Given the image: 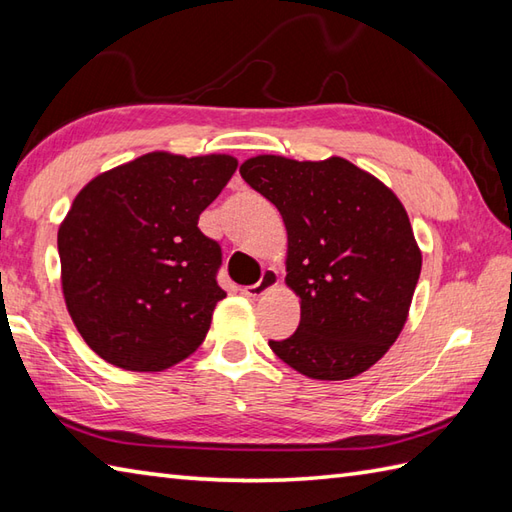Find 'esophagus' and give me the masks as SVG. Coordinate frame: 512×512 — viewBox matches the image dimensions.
I'll use <instances>...</instances> for the list:
<instances>
[{
    "instance_id": "obj_1",
    "label": "esophagus",
    "mask_w": 512,
    "mask_h": 512,
    "mask_svg": "<svg viewBox=\"0 0 512 512\" xmlns=\"http://www.w3.org/2000/svg\"><path fill=\"white\" fill-rule=\"evenodd\" d=\"M277 286H279V273H277L275 268H266L264 273H262V277H259L257 284L244 288V295L250 297V299H257V297H262L264 292L273 290Z\"/></svg>"
}]
</instances>
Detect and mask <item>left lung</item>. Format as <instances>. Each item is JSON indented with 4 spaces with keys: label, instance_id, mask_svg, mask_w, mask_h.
Listing matches in <instances>:
<instances>
[{
    "label": "left lung",
    "instance_id": "1",
    "mask_svg": "<svg viewBox=\"0 0 512 512\" xmlns=\"http://www.w3.org/2000/svg\"><path fill=\"white\" fill-rule=\"evenodd\" d=\"M242 178L277 206L288 233L286 286L297 332L268 341L317 380H347L385 356L405 328L422 253L396 193L350 160L255 156Z\"/></svg>",
    "mask_w": 512,
    "mask_h": 512
}]
</instances>
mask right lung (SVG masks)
<instances>
[{
  "label": "right lung",
  "mask_w": 512,
  "mask_h": 512,
  "mask_svg": "<svg viewBox=\"0 0 512 512\" xmlns=\"http://www.w3.org/2000/svg\"><path fill=\"white\" fill-rule=\"evenodd\" d=\"M237 169L226 154L151 151L101 173L59 226L61 288L76 330L103 361L162 372L211 328L222 248L198 220Z\"/></svg>",
  "instance_id": "add662e5"
}]
</instances>
